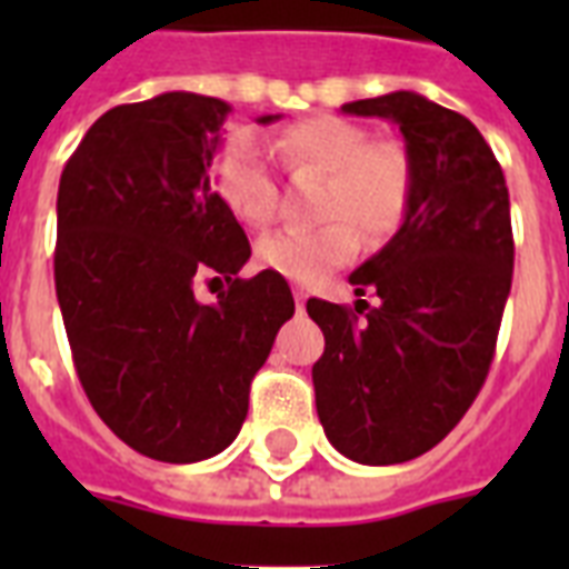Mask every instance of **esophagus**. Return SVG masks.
Segmentation results:
<instances>
[{
  "label": "esophagus",
  "instance_id": "obj_1",
  "mask_svg": "<svg viewBox=\"0 0 569 569\" xmlns=\"http://www.w3.org/2000/svg\"><path fill=\"white\" fill-rule=\"evenodd\" d=\"M303 303H307V295H303L301 289H295V307H298V310H303Z\"/></svg>",
  "mask_w": 569,
  "mask_h": 569
}]
</instances>
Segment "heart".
<instances>
[{
  "label": "heart",
  "instance_id": "b5f03b06",
  "mask_svg": "<svg viewBox=\"0 0 569 569\" xmlns=\"http://www.w3.org/2000/svg\"><path fill=\"white\" fill-rule=\"evenodd\" d=\"M274 153L292 177H325L321 227H286L257 241V262L292 283L310 286L351 262L357 233L387 241L413 203V162L405 147L375 141L355 120L337 114L298 120L274 138ZM214 191L244 227H266L277 206V182L257 138L236 132L212 164ZM355 222L353 228L350 223Z\"/></svg>",
  "mask_w": 569,
  "mask_h": 569
}]
</instances>
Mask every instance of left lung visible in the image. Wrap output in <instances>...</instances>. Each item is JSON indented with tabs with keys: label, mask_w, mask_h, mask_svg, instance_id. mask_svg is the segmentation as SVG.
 <instances>
[{
	"label": "left lung",
	"mask_w": 569,
	"mask_h": 569,
	"mask_svg": "<svg viewBox=\"0 0 569 569\" xmlns=\"http://www.w3.org/2000/svg\"><path fill=\"white\" fill-rule=\"evenodd\" d=\"M342 111L396 123L413 162V203L348 277L355 310L307 301L325 333L312 387L333 449L389 467L433 449L485 387L511 292V203L493 150L458 111L413 91Z\"/></svg>",
	"instance_id": "1"
}]
</instances>
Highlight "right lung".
<instances>
[{
    "instance_id": "1",
    "label": "right lung",
    "mask_w": 569,
    "mask_h": 569,
    "mask_svg": "<svg viewBox=\"0 0 569 569\" xmlns=\"http://www.w3.org/2000/svg\"><path fill=\"white\" fill-rule=\"evenodd\" d=\"M227 114L191 91L118 106L58 182L56 295L76 375L102 422L164 463L236 440L250 380L295 312L277 271L239 277L250 241L209 177ZM206 273L231 283L218 305L193 298Z\"/></svg>"
}]
</instances>
